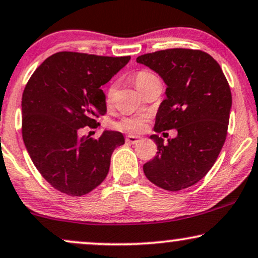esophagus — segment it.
I'll use <instances>...</instances> for the list:
<instances>
[{"mask_svg": "<svg viewBox=\"0 0 258 258\" xmlns=\"http://www.w3.org/2000/svg\"><path fill=\"white\" fill-rule=\"evenodd\" d=\"M139 138H141V137H138V136L130 135V136H127V137H126V142L130 143V144H137V143L139 142Z\"/></svg>", "mask_w": 258, "mask_h": 258, "instance_id": "esophagus-1", "label": "esophagus"}]
</instances>
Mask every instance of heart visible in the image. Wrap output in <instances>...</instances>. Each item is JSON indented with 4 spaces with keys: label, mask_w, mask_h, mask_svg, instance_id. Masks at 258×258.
Here are the masks:
<instances>
[{
    "label": "heart",
    "mask_w": 258,
    "mask_h": 258,
    "mask_svg": "<svg viewBox=\"0 0 258 258\" xmlns=\"http://www.w3.org/2000/svg\"><path fill=\"white\" fill-rule=\"evenodd\" d=\"M154 79H156V77H155L151 72H149V71H139V72L136 73L135 77H133V82H135V85L137 86L139 91H142V90L144 89L149 83L153 82ZM113 91V88L108 90V98L111 97ZM147 119V114H136V115L122 117L119 122H116L115 126L120 130H125V131L139 132L142 131L143 127H144V123Z\"/></svg>",
    "instance_id": "1"
}]
</instances>
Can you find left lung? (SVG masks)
<instances>
[{
    "label": "left lung",
    "instance_id": "obj_1",
    "mask_svg": "<svg viewBox=\"0 0 258 258\" xmlns=\"http://www.w3.org/2000/svg\"><path fill=\"white\" fill-rule=\"evenodd\" d=\"M138 63L156 72L167 85L155 132L175 128L178 136L156 143L157 155L143 166L147 178L167 191L197 184L218 159L227 136L231 89L221 67L207 52L167 49L141 55Z\"/></svg>",
    "mask_w": 258,
    "mask_h": 258
}]
</instances>
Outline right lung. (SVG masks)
<instances>
[{
    "label": "right lung",
    "mask_w": 258,
    "mask_h": 258,
    "mask_svg": "<svg viewBox=\"0 0 258 258\" xmlns=\"http://www.w3.org/2000/svg\"><path fill=\"white\" fill-rule=\"evenodd\" d=\"M131 56L109 57L61 51L49 56L25 86L21 113L23 139L31 160L52 187L68 196H83L109 172L122 133L103 131L98 139L78 132L94 127L107 113L104 85Z\"/></svg>",
    "instance_id": "1"
}]
</instances>
